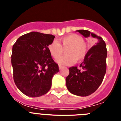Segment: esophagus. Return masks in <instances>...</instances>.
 <instances>
[{
    "label": "esophagus",
    "instance_id": "34e87169",
    "mask_svg": "<svg viewBox=\"0 0 121 121\" xmlns=\"http://www.w3.org/2000/svg\"><path fill=\"white\" fill-rule=\"evenodd\" d=\"M64 66H62V65H59V69L60 70H61V69H62L63 68H64Z\"/></svg>",
    "mask_w": 121,
    "mask_h": 121
}]
</instances>
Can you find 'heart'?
<instances>
[{"label":"heart","mask_w":121,"mask_h":121,"mask_svg":"<svg viewBox=\"0 0 121 121\" xmlns=\"http://www.w3.org/2000/svg\"><path fill=\"white\" fill-rule=\"evenodd\" d=\"M66 49V55L57 59V62L62 65H70L84 60L88 51L87 45L84 39L76 34H70L53 41L48 46V50L50 55L57 59Z\"/></svg>","instance_id":"obj_1"}]
</instances>
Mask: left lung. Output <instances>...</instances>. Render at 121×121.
Here are the masks:
<instances>
[{"instance_id":"left-lung-1","label":"left lung","mask_w":121,"mask_h":121,"mask_svg":"<svg viewBox=\"0 0 121 121\" xmlns=\"http://www.w3.org/2000/svg\"><path fill=\"white\" fill-rule=\"evenodd\" d=\"M85 37L91 36L95 44L87 52L79 66L69 68L66 78L67 89L71 93L79 96H87L93 93L102 83L107 69L106 45L100 36L88 30H77Z\"/></svg>"}]
</instances>
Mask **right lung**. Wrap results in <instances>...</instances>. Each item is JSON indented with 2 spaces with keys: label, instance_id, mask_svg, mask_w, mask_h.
<instances>
[{
  "label": "right lung",
  "instance_id": "1",
  "mask_svg": "<svg viewBox=\"0 0 121 121\" xmlns=\"http://www.w3.org/2000/svg\"><path fill=\"white\" fill-rule=\"evenodd\" d=\"M52 35L31 32L19 37L13 45L11 64L15 84L24 95L39 97L51 88L52 78L59 66L51 57L48 46Z\"/></svg>",
  "mask_w": 121,
  "mask_h": 121
}]
</instances>
